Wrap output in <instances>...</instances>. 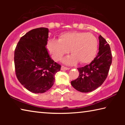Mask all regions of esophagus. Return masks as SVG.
<instances>
[{"mask_svg": "<svg viewBox=\"0 0 125 125\" xmlns=\"http://www.w3.org/2000/svg\"><path fill=\"white\" fill-rule=\"evenodd\" d=\"M70 69L69 68H67V67H65L64 66H62L61 67V70L62 71H66V70H69V69Z\"/></svg>", "mask_w": 125, "mask_h": 125, "instance_id": "1", "label": "esophagus"}]
</instances>
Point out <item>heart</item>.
<instances>
[{
  "instance_id": "obj_1",
  "label": "heart",
  "mask_w": 125,
  "mask_h": 125,
  "mask_svg": "<svg viewBox=\"0 0 125 125\" xmlns=\"http://www.w3.org/2000/svg\"><path fill=\"white\" fill-rule=\"evenodd\" d=\"M98 47L96 37L90 33L72 31L61 34L59 40H50L47 48L52 58L59 61L69 52L72 54L63 60L67 64H74L79 61L86 64L92 61L95 56Z\"/></svg>"
}]
</instances>
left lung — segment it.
Returning a JSON list of instances; mask_svg holds the SVG:
<instances>
[{"mask_svg": "<svg viewBox=\"0 0 125 125\" xmlns=\"http://www.w3.org/2000/svg\"><path fill=\"white\" fill-rule=\"evenodd\" d=\"M99 52L89 64L78 68L79 77L71 82L73 87L82 93L95 90L102 85L106 78L112 63L110 47L105 39L99 37Z\"/></svg>", "mask_w": 125, "mask_h": 125, "instance_id": "1", "label": "left lung"}]
</instances>
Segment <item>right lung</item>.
<instances>
[{"mask_svg": "<svg viewBox=\"0 0 125 125\" xmlns=\"http://www.w3.org/2000/svg\"><path fill=\"white\" fill-rule=\"evenodd\" d=\"M49 30L40 27L21 37L14 52L17 78L24 87L33 93H43L53 85L56 73L61 66L49 56L46 46Z\"/></svg>", "mask_w": 125, "mask_h": 125, "instance_id": "1", "label": "right lung"}]
</instances>
